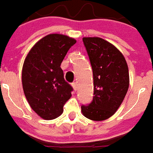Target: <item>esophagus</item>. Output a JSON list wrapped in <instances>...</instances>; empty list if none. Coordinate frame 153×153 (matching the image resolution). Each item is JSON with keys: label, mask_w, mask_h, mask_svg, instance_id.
<instances>
[{"label": "esophagus", "mask_w": 153, "mask_h": 153, "mask_svg": "<svg viewBox=\"0 0 153 153\" xmlns=\"http://www.w3.org/2000/svg\"><path fill=\"white\" fill-rule=\"evenodd\" d=\"M72 86H73V88H74V89H75V90H76V89H77V82H72Z\"/></svg>", "instance_id": "obj_1"}]
</instances>
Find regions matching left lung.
I'll return each instance as SVG.
<instances>
[{
  "instance_id": "obj_1",
  "label": "left lung",
  "mask_w": 153,
  "mask_h": 153,
  "mask_svg": "<svg viewBox=\"0 0 153 153\" xmlns=\"http://www.w3.org/2000/svg\"><path fill=\"white\" fill-rule=\"evenodd\" d=\"M93 71L94 96L82 105V114L92 120H104L119 108L129 87L126 59L112 44L101 38H83Z\"/></svg>"
}]
</instances>
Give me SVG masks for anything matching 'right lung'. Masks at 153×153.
Segmentation results:
<instances>
[{
	"label": "right lung",
	"mask_w": 153,
	"mask_h": 153,
	"mask_svg": "<svg viewBox=\"0 0 153 153\" xmlns=\"http://www.w3.org/2000/svg\"><path fill=\"white\" fill-rule=\"evenodd\" d=\"M76 40L62 34H49L36 43L25 59L22 85L31 108L45 120L64 111L73 88L65 80L60 65Z\"/></svg>",
	"instance_id": "right-lung-1"
}]
</instances>
